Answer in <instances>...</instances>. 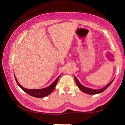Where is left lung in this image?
Listing matches in <instances>:
<instances>
[{
    "label": "left lung",
    "instance_id": "obj_1",
    "mask_svg": "<svg viewBox=\"0 0 125 125\" xmlns=\"http://www.w3.org/2000/svg\"><path fill=\"white\" fill-rule=\"evenodd\" d=\"M74 79H75V81H76V83L77 86L79 87V88L81 89L82 91L83 92L86 93V94H100V93H102V92H104V90H105L109 86H110V84L112 83L113 81L112 82H110L106 86V87H104V88L102 89H99V90H94V89H89V88H87V87H86L83 86L82 85V84H81V83L79 82L78 80H77V79L74 76Z\"/></svg>",
    "mask_w": 125,
    "mask_h": 125
}]
</instances>
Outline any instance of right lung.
Wrapping results in <instances>:
<instances>
[{
  "instance_id": "1",
  "label": "right lung",
  "mask_w": 125,
  "mask_h": 125,
  "mask_svg": "<svg viewBox=\"0 0 125 125\" xmlns=\"http://www.w3.org/2000/svg\"><path fill=\"white\" fill-rule=\"evenodd\" d=\"M60 76H61V75H60L56 79V81H54L51 86L46 87V88L42 89H26L25 87L21 86V84L19 83L18 80H17L16 77H15V80L16 81L17 84H18L19 86L21 87V89L23 90L24 92H25L26 94H29V95L31 96H33L35 97H39V98H40V97H43L46 96L50 94L53 91L54 88H55L56 86V84L57 83H58V81L59 79Z\"/></svg>"
}]
</instances>
